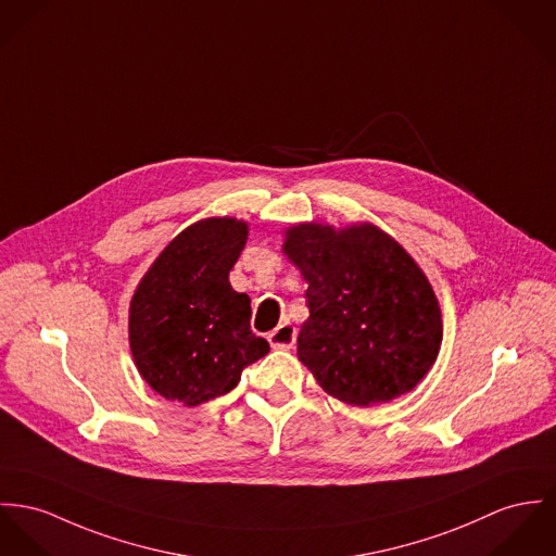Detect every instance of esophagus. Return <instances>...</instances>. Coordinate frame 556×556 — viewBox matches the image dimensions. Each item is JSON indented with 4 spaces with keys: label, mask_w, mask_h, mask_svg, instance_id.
I'll use <instances>...</instances> for the list:
<instances>
[{
    "label": "esophagus",
    "mask_w": 556,
    "mask_h": 556,
    "mask_svg": "<svg viewBox=\"0 0 556 556\" xmlns=\"http://www.w3.org/2000/svg\"><path fill=\"white\" fill-rule=\"evenodd\" d=\"M268 342L273 349H292L296 342V328L290 321H286L268 334Z\"/></svg>",
    "instance_id": "esophagus-1"
}]
</instances>
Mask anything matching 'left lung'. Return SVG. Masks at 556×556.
I'll return each instance as SVG.
<instances>
[{
	"mask_svg": "<svg viewBox=\"0 0 556 556\" xmlns=\"http://www.w3.org/2000/svg\"><path fill=\"white\" fill-rule=\"evenodd\" d=\"M283 254L306 281L299 359L353 406L395 400L421 383L442 344V313L421 266L370 222H302Z\"/></svg>",
	"mask_w": 556,
	"mask_h": 556,
	"instance_id": "1",
	"label": "left lung"
}]
</instances>
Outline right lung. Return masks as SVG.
I'll return each instance as SVG.
<instances>
[{
	"label": "right lung",
	"instance_id": "obj_1",
	"mask_svg": "<svg viewBox=\"0 0 556 556\" xmlns=\"http://www.w3.org/2000/svg\"><path fill=\"white\" fill-rule=\"evenodd\" d=\"M248 222L205 217L184 228L141 277L128 306V344L141 379L184 406L228 393L268 353L250 328V296L228 273Z\"/></svg>",
	"mask_w": 556,
	"mask_h": 556
}]
</instances>
